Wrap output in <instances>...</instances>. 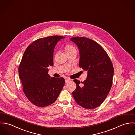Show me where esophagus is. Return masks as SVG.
Returning <instances> with one entry per match:
<instances>
[{"label":"esophagus","mask_w":135,"mask_h":135,"mask_svg":"<svg viewBox=\"0 0 135 135\" xmlns=\"http://www.w3.org/2000/svg\"><path fill=\"white\" fill-rule=\"evenodd\" d=\"M65 83H69L70 81H71V79H69V78H65Z\"/></svg>","instance_id":"1"}]
</instances>
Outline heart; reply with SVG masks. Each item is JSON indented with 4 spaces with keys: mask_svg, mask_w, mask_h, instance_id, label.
Segmentation results:
<instances>
[{
    "mask_svg": "<svg viewBox=\"0 0 135 135\" xmlns=\"http://www.w3.org/2000/svg\"><path fill=\"white\" fill-rule=\"evenodd\" d=\"M65 52H70V51H75L77 52V50L76 48L73 45H68L65 46Z\"/></svg>",
    "mask_w": 135,
    "mask_h": 135,
    "instance_id": "1",
    "label": "heart"
}]
</instances>
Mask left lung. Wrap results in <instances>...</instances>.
I'll return each instance as SVG.
<instances>
[{
  "label": "left lung",
  "mask_w": 135,
  "mask_h": 135,
  "mask_svg": "<svg viewBox=\"0 0 135 135\" xmlns=\"http://www.w3.org/2000/svg\"><path fill=\"white\" fill-rule=\"evenodd\" d=\"M71 40L79 50V67L88 73L83 82L73 80L76 88L73 96L81 107L95 109L104 101L111 88L114 74L112 63L105 50L95 41L83 37H72Z\"/></svg>",
  "instance_id": "obj_1"
}]
</instances>
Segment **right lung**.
I'll use <instances>...</instances> for the list:
<instances>
[{
  "label": "right lung",
  "mask_w": 135,
  "mask_h": 135,
  "mask_svg": "<svg viewBox=\"0 0 135 135\" xmlns=\"http://www.w3.org/2000/svg\"><path fill=\"white\" fill-rule=\"evenodd\" d=\"M65 37L39 38L26 49L19 66L23 91L35 105L45 107L54 103L64 84V78L50 77L49 65L54 64V51L58 41Z\"/></svg>",
  "instance_id": "right-lung-1"
}]
</instances>
